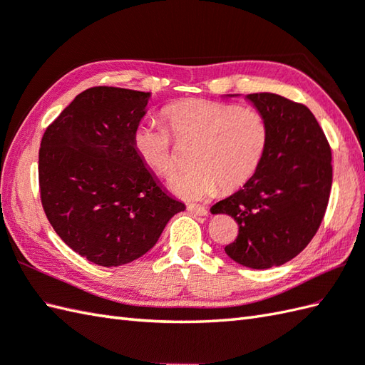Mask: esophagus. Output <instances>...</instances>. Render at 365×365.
<instances>
[{
    "mask_svg": "<svg viewBox=\"0 0 365 365\" xmlns=\"http://www.w3.org/2000/svg\"><path fill=\"white\" fill-rule=\"evenodd\" d=\"M188 211L196 216H207L208 215V210L205 207H200V205H188Z\"/></svg>",
    "mask_w": 365,
    "mask_h": 365,
    "instance_id": "1",
    "label": "esophagus"
}]
</instances>
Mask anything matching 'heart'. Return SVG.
<instances>
[{"mask_svg": "<svg viewBox=\"0 0 365 365\" xmlns=\"http://www.w3.org/2000/svg\"><path fill=\"white\" fill-rule=\"evenodd\" d=\"M162 115L177 140L196 141L191 150L194 166L169 180L177 196L202 200L221 186L240 188L258 171L269 143V123L259 110L210 99H180L168 104ZM132 148L158 175L174 173L171 135L155 121L133 127Z\"/></svg>", "mask_w": 365, "mask_h": 365, "instance_id": "1", "label": "heart"}]
</instances>
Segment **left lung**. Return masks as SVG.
Listing matches in <instances>:
<instances>
[{"label":"left lung","instance_id":"obj_1","mask_svg":"<svg viewBox=\"0 0 365 365\" xmlns=\"http://www.w3.org/2000/svg\"><path fill=\"white\" fill-rule=\"evenodd\" d=\"M245 99L269 123L266 154L255 175L210 211L238 222L228 257L245 267L269 269L297 257L317 233L333 183L331 149L307 106L275 93Z\"/></svg>","mask_w":365,"mask_h":365}]
</instances>
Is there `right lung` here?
Returning a JSON list of instances; mask_svg holds the SVG:
<instances>
[{
	"label": "right lung",
	"mask_w": 365,
	"mask_h": 365,
	"mask_svg": "<svg viewBox=\"0 0 365 365\" xmlns=\"http://www.w3.org/2000/svg\"><path fill=\"white\" fill-rule=\"evenodd\" d=\"M149 98L137 90L88 88L41 138L38 182L48 221L68 247L104 267L143 257L185 210L132 148Z\"/></svg>",
	"instance_id": "obj_1"
}]
</instances>
